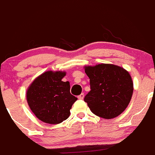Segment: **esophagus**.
<instances>
[{"mask_svg": "<svg viewBox=\"0 0 155 155\" xmlns=\"http://www.w3.org/2000/svg\"><path fill=\"white\" fill-rule=\"evenodd\" d=\"M84 93H82V94H79V96H78V98L79 99H80V100H82V99H83L84 98Z\"/></svg>", "mask_w": 155, "mask_h": 155, "instance_id": "1", "label": "esophagus"}]
</instances>
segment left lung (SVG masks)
Returning a JSON list of instances; mask_svg holds the SVG:
<instances>
[{"mask_svg":"<svg viewBox=\"0 0 155 155\" xmlns=\"http://www.w3.org/2000/svg\"><path fill=\"white\" fill-rule=\"evenodd\" d=\"M91 91L84 101L91 112L104 119L122 114L130 104L133 82L128 71L119 66L101 64L85 67Z\"/></svg>","mask_w":155,"mask_h":155,"instance_id":"1","label":"left lung"}]
</instances>
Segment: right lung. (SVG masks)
Here are the masks:
<instances>
[{
	"mask_svg": "<svg viewBox=\"0 0 155 155\" xmlns=\"http://www.w3.org/2000/svg\"><path fill=\"white\" fill-rule=\"evenodd\" d=\"M65 75L62 71L45 72L27 89L28 106L42 122L58 124L70 117L77 97L70 94V82L62 81Z\"/></svg>",
	"mask_w": 155,
	"mask_h": 155,
	"instance_id": "1",
	"label": "right lung"
}]
</instances>
